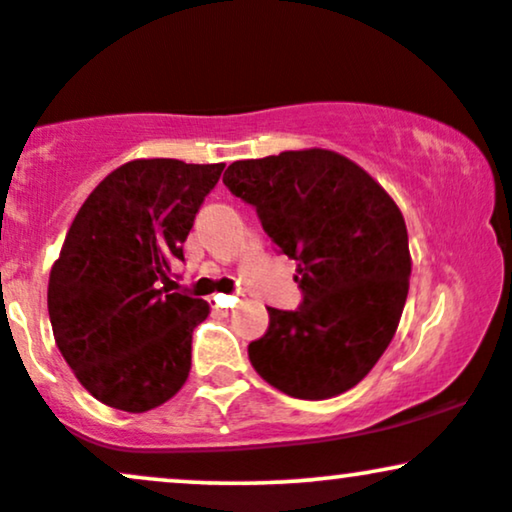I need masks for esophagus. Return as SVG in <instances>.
I'll return each instance as SVG.
<instances>
[{
  "mask_svg": "<svg viewBox=\"0 0 512 512\" xmlns=\"http://www.w3.org/2000/svg\"><path fill=\"white\" fill-rule=\"evenodd\" d=\"M236 303H238L236 296H223V293H219V296L211 298V308L221 310V313H228V310H231Z\"/></svg>",
  "mask_w": 512,
  "mask_h": 512,
  "instance_id": "1",
  "label": "esophagus"
}]
</instances>
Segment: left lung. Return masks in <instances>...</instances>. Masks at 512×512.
<instances>
[{
  "label": "left lung",
  "instance_id": "left-lung-1",
  "mask_svg": "<svg viewBox=\"0 0 512 512\" xmlns=\"http://www.w3.org/2000/svg\"><path fill=\"white\" fill-rule=\"evenodd\" d=\"M223 185L255 207L264 233L298 262L303 303L269 310L252 368L298 399H330L370 373L409 293L402 211L361 166L327 149L236 161Z\"/></svg>",
  "mask_w": 512,
  "mask_h": 512
}]
</instances>
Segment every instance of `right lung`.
Wrapping results in <instances>:
<instances>
[{"mask_svg":"<svg viewBox=\"0 0 512 512\" xmlns=\"http://www.w3.org/2000/svg\"><path fill=\"white\" fill-rule=\"evenodd\" d=\"M223 163L137 158L81 204L52 264V334L98 402L142 414L185 385L192 332L209 303L170 293V264Z\"/></svg>","mask_w":512,"mask_h":512,"instance_id":"obj_1","label":"right lung"}]
</instances>
